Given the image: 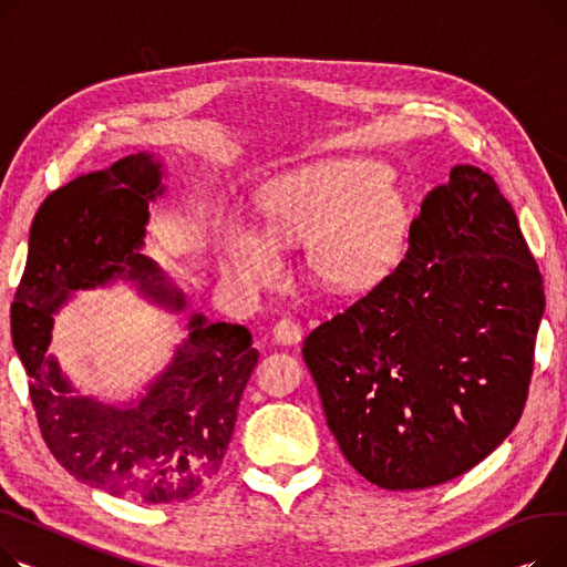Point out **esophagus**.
I'll list each match as a JSON object with an SVG mask.
<instances>
[{"instance_id": "34e87169", "label": "esophagus", "mask_w": 567, "mask_h": 567, "mask_svg": "<svg viewBox=\"0 0 567 567\" xmlns=\"http://www.w3.org/2000/svg\"><path fill=\"white\" fill-rule=\"evenodd\" d=\"M272 341L279 346H295L302 341V327L290 318H284L272 327Z\"/></svg>"}]
</instances>
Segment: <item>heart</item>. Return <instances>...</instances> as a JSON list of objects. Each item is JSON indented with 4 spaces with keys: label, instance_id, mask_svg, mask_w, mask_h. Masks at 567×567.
<instances>
[{
    "label": "heart",
    "instance_id": "obj_1",
    "mask_svg": "<svg viewBox=\"0 0 567 567\" xmlns=\"http://www.w3.org/2000/svg\"><path fill=\"white\" fill-rule=\"evenodd\" d=\"M389 164L373 157H324L265 183L262 226L221 219L213 233L219 275L247 292L284 270L277 243L309 240V265L329 288L359 292L398 262L405 236V198L389 183Z\"/></svg>",
    "mask_w": 567,
    "mask_h": 567
}]
</instances>
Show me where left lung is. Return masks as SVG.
<instances>
[{"mask_svg": "<svg viewBox=\"0 0 567 567\" xmlns=\"http://www.w3.org/2000/svg\"><path fill=\"white\" fill-rule=\"evenodd\" d=\"M545 313L538 265L472 164L430 189L398 268L305 339L331 435L378 487L470 472L522 416Z\"/></svg>", "mask_w": 567, "mask_h": 567, "instance_id": "obj_1", "label": "left lung"}]
</instances>
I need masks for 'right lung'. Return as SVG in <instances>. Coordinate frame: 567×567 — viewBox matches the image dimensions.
<instances>
[{
  "mask_svg": "<svg viewBox=\"0 0 567 567\" xmlns=\"http://www.w3.org/2000/svg\"><path fill=\"white\" fill-rule=\"evenodd\" d=\"M157 153H132L52 192L33 217L11 309L16 352L43 440L78 481L142 504H181L219 472L258 361L243 324L187 318L172 361L127 401L82 395L50 352L54 316L80 290L125 281L185 316L187 297L144 249L148 206L164 196Z\"/></svg>",
  "mask_w": 567,
  "mask_h": 567,
  "instance_id": "add662e5",
  "label": "right lung"
}]
</instances>
